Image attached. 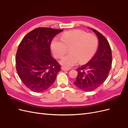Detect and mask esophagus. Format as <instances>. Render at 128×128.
Masks as SVG:
<instances>
[{
    "mask_svg": "<svg viewBox=\"0 0 128 128\" xmlns=\"http://www.w3.org/2000/svg\"><path fill=\"white\" fill-rule=\"evenodd\" d=\"M61 69L62 70H70V68H66V67H62Z\"/></svg>",
    "mask_w": 128,
    "mask_h": 128,
    "instance_id": "esophagus-1",
    "label": "esophagus"
}]
</instances>
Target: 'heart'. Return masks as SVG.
Listing matches in <instances>:
<instances>
[{
    "mask_svg": "<svg viewBox=\"0 0 128 128\" xmlns=\"http://www.w3.org/2000/svg\"><path fill=\"white\" fill-rule=\"evenodd\" d=\"M98 45V40L94 34H88L82 30L66 32L61 35L60 40L54 38L51 42L53 55L60 59L69 48L70 53L64 57L60 64L66 67H70L80 60L86 63L94 56Z\"/></svg>",
    "mask_w": 128,
    "mask_h": 128,
    "instance_id": "obj_1",
    "label": "heart"
}]
</instances>
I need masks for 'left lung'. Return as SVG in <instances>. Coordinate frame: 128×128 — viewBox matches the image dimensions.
<instances>
[{
	"label": "left lung",
	"mask_w": 128,
	"mask_h": 128,
	"mask_svg": "<svg viewBox=\"0 0 128 128\" xmlns=\"http://www.w3.org/2000/svg\"><path fill=\"white\" fill-rule=\"evenodd\" d=\"M92 30L98 37V51L88 63L77 69L78 74L74 82L78 88L86 92L94 91L104 83L109 74L112 61L108 40L97 30Z\"/></svg>",
	"instance_id": "obj_1"
}]
</instances>
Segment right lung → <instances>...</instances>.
I'll return each mask as SVG.
<instances>
[{
	"label": "right lung",
	"mask_w": 128,
	"mask_h": 128,
	"mask_svg": "<svg viewBox=\"0 0 128 128\" xmlns=\"http://www.w3.org/2000/svg\"><path fill=\"white\" fill-rule=\"evenodd\" d=\"M51 28H37L24 37L18 45L15 62L18 75L30 90L43 92L54 82L61 66L51 56L53 38L62 32Z\"/></svg>",
	"instance_id": "1"
}]
</instances>
